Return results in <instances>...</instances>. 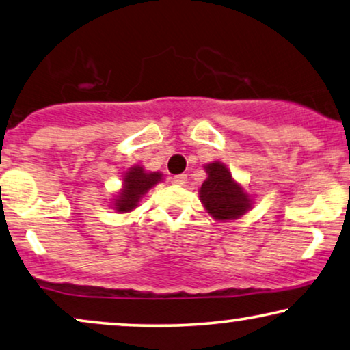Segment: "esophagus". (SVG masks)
<instances>
[{
    "label": "esophagus",
    "instance_id": "34e87169",
    "mask_svg": "<svg viewBox=\"0 0 350 350\" xmlns=\"http://www.w3.org/2000/svg\"><path fill=\"white\" fill-rule=\"evenodd\" d=\"M171 182L176 185H185L187 184V174H176L171 177Z\"/></svg>",
    "mask_w": 350,
    "mask_h": 350
}]
</instances>
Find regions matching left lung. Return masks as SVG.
Wrapping results in <instances>:
<instances>
[{"mask_svg":"<svg viewBox=\"0 0 350 350\" xmlns=\"http://www.w3.org/2000/svg\"><path fill=\"white\" fill-rule=\"evenodd\" d=\"M208 177L200 189V200L215 220H233L252 208V198L231 177L230 170L220 161L204 166Z\"/></svg>","mask_w":350,"mask_h":350,"instance_id":"1","label":"left lung"}]
</instances>
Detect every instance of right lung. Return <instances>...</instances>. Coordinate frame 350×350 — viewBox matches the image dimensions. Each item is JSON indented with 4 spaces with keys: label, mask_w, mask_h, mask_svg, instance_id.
<instances>
[{
    "label": "right lung",
    "mask_w": 350,
    "mask_h": 350,
    "mask_svg": "<svg viewBox=\"0 0 350 350\" xmlns=\"http://www.w3.org/2000/svg\"><path fill=\"white\" fill-rule=\"evenodd\" d=\"M161 173H147L142 166H131L124 176V185L119 195L114 198V209L117 213H130L137 208L142 196L149 191L155 184L161 180Z\"/></svg>",
    "instance_id": "1"
}]
</instances>
